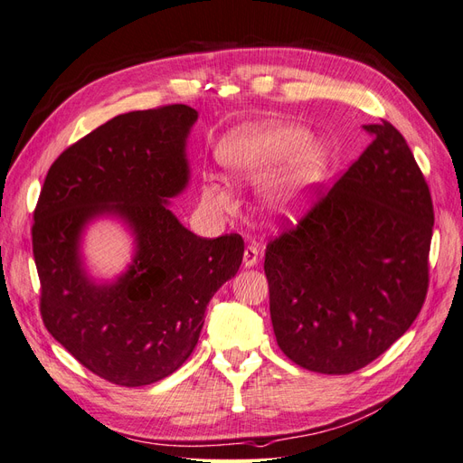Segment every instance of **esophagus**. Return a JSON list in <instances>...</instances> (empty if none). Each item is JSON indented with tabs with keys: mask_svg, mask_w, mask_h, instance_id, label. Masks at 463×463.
I'll use <instances>...</instances> for the list:
<instances>
[{
	"mask_svg": "<svg viewBox=\"0 0 463 463\" xmlns=\"http://www.w3.org/2000/svg\"><path fill=\"white\" fill-rule=\"evenodd\" d=\"M259 262V247L255 243H250L245 247V253H243V266L245 269H250V266H255Z\"/></svg>",
	"mask_w": 463,
	"mask_h": 463,
	"instance_id": "1",
	"label": "esophagus"
}]
</instances>
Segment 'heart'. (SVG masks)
<instances>
[{
  "label": "heart",
  "instance_id": "1",
  "mask_svg": "<svg viewBox=\"0 0 463 463\" xmlns=\"http://www.w3.org/2000/svg\"><path fill=\"white\" fill-rule=\"evenodd\" d=\"M232 179L241 185H266L264 201L279 214H289L301 204L303 193L326 172V152L309 141V133L296 125L260 123L233 131L220 150ZM203 201L232 213L235 194L226 179L210 175L203 184Z\"/></svg>",
  "mask_w": 463,
  "mask_h": 463
}]
</instances>
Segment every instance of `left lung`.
I'll list each match as a JSON object with an SVG mask.
<instances>
[{
    "instance_id": "1",
    "label": "left lung",
    "mask_w": 463,
    "mask_h": 463,
    "mask_svg": "<svg viewBox=\"0 0 463 463\" xmlns=\"http://www.w3.org/2000/svg\"><path fill=\"white\" fill-rule=\"evenodd\" d=\"M365 129L373 143L264 253L276 342L322 374H349L383 355L429 289L425 175L394 125Z\"/></svg>"
}]
</instances>
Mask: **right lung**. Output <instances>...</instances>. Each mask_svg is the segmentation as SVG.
Here are the masks:
<instances>
[{"label": "right lung", "instance_id": "right-lung-1", "mask_svg": "<svg viewBox=\"0 0 463 463\" xmlns=\"http://www.w3.org/2000/svg\"><path fill=\"white\" fill-rule=\"evenodd\" d=\"M199 114L185 104L129 111L82 137L52 164L33 223L40 315L82 367L118 386H145L193 354L208 301L240 270V233L204 240L167 208L185 189V138ZM119 215L136 233L130 270L98 287L81 270L80 232Z\"/></svg>", "mask_w": 463, "mask_h": 463}]
</instances>
